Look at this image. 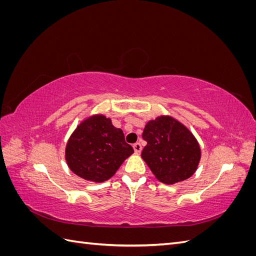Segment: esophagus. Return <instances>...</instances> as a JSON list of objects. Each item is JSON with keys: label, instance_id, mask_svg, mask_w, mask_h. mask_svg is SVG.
I'll list each match as a JSON object with an SVG mask.
<instances>
[{"label": "esophagus", "instance_id": "obj_1", "mask_svg": "<svg viewBox=\"0 0 256 256\" xmlns=\"http://www.w3.org/2000/svg\"><path fill=\"white\" fill-rule=\"evenodd\" d=\"M134 152H136V154H140V152H141V150H142V146H141V144L138 143V142L134 143Z\"/></svg>", "mask_w": 256, "mask_h": 256}]
</instances>
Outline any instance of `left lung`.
Here are the masks:
<instances>
[{"label": "left lung", "mask_w": 256, "mask_h": 256, "mask_svg": "<svg viewBox=\"0 0 256 256\" xmlns=\"http://www.w3.org/2000/svg\"><path fill=\"white\" fill-rule=\"evenodd\" d=\"M142 138L147 145L141 157L161 182H182L196 172L200 158V145L180 122L160 116L146 124Z\"/></svg>", "instance_id": "left-lung-1"}]
</instances>
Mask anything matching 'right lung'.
I'll return each mask as SVG.
<instances>
[{"label":"right lung","mask_w":256,"mask_h":256,"mask_svg":"<svg viewBox=\"0 0 256 256\" xmlns=\"http://www.w3.org/2000/svg\"><path fill=\"white\" fill-rule=\"evenodd\" d=\"M132 152L122 129L115 128L106 116L94 115L74 131L66 146L65 158L76 175L102 182L111 178Z\"/></svg>","instance_id":"add662e5"}]
</instances>
